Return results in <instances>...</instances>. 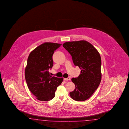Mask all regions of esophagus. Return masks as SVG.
<instances>
[{"label":"esophagus","instance_id":"esophagus-1","mask_svg":"<svg viewBox=\"0 0 129 129\" xmlns=\"http://www.w3.org/2000/svg\"><path fill=\"white\" fill-rule=\"evenodd\" d=\"M64 80H65V81H69L70 80V78H64Z\"/></svg>","mask_w":129,"mask_h":129}]
</instances>
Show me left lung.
Here are the masks:
<instances>
[{
	"instance_id": "left-lung-1",
	"label": "left lung",
	"mask_w": 129,
	"mask_h": 129,
	"mask_svg": "<svg viewBox=\"0 0 129 129\" xmlns=\"http://www.w3.org/2000/svg\"><path fill=\"white\" fill-rule=\"evenodd\" d=\"M63 46L71 55L75 65L81 69L78 77L71 79L75 88L70 93V97L77 101H85L101 81V56L94 46L85 40L66 42Z\"/></svg>"
}]
</instances>
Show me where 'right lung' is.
<instances>
[{"label":"right lung","instance_id":"right-lung-1","mask_svg":"<svg viewBox=\"0 0 129 129\" xmlns=\"http://www.w3.org/2000/svg\"><path fill=\"white\" fill-rule=\"evenodd\" d=\"M61 44L44 43L31 51L25 68V78L28 87L36 98L48 101L54 98L57 88L63 78L52 77L49 69L53 65L52 55Z\"/></svg>","mask_w":129,"mask_h":129}]
</instances>
